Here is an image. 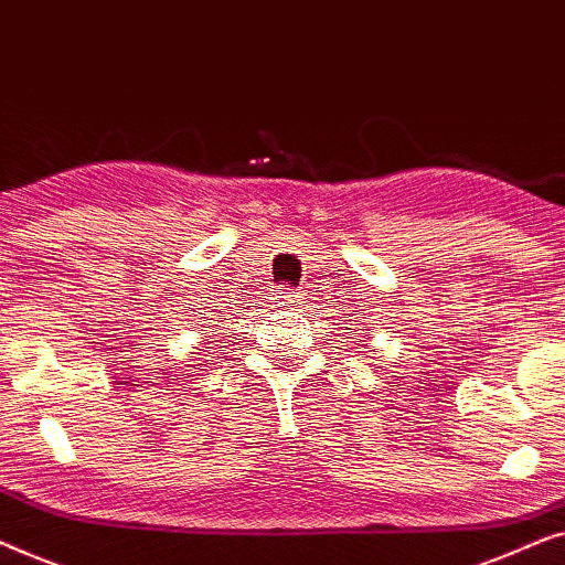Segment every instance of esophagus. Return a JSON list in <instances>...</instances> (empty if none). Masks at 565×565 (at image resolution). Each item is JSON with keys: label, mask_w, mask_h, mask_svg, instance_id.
Instances as JSON below:
<instances>
[{"label": "esophagus", "mask_w": 565, "mask_h": 565, "mask_svg": "<svg viewBox=\"0 0 565 565\" xmlns=\"http://www.w3.org/2000/svg\"><path fill=\"white\" fill-rule=\"evenodd\" d=\"M300 300H303V298H300V292L290 290V288H282V290L275 292L273 303H275L277 308H292V311H298Z\"/></svg>", "instance_id": "1"}]
</instances>
